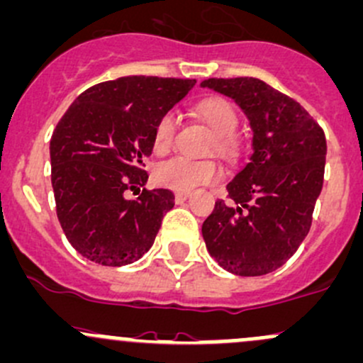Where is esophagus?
Returning <instances> with one entry per match:
<instances>
[{"label": "esophagus", "instance_id": "34e87169", "mask_svg": "<svg viewBox=\"0 0 363 363\" xmlns=\"http://www.w3.org/2000/svg\"><path fill=\"white\" fill-rule=\"evenodd\" d=\"M188 196L189 193H175V203H182Z\"/></svg>", "mask_w": 363, "mask_h": 363}]
</instances>
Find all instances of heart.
I'll return each instance as SVG.
<instances>
[{"label": "heart", "instance_id": "obj_1", "mask_svg": "<svg viewBox=\"0 0 363 363\" xmlns=\"http://www.w3.org/2000/svg\"><path fill=\"white\" fill-rule=\"evenodd\" d=\"M198 120L211 130L213 135L212 147L217 155L224 160H231L236 156L238 146L235 137L231 135L238 125V113L230 101L223 97L203 99L194 109ZM175 135V116L172 113L163 114L156 123L152 132V150L156 155H165L172 147ZM152 179L162 188L172 189V191L188 193L196 186L211 184L219 179V169L212 160H194L175 158L162 162L156 165L152 172Z\"/></svg>", "mask_w": 363, "mask_h": 363}]
</instances>
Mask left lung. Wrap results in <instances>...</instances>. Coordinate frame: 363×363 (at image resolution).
<instances>
[{
    "instance_id": "1",
    "label": "left lung",
    "mask_w": 363,
    "mask_h": 363,
    "mask_svg": "<svg viewBox=\"0 0 363 363\" xmlns=\"http://www.w3.org/2000/svg\"><path fill=\"white\" fill-rule=\"evenodd\" d=\"M203 89L233 99L245 113L252 155L228 182L201 226L211 255L240 277L280 268L311 226L325 172V133L289 95L257 78H208Z\"/></svg>"
}]
</instances>
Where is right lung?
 Masks as SVG:
<instances>
[{"mask_svg": "<svg viewBox=\"0 0 363 363\" xmlns=\"http://www.w3.org/2000/svg\"><path fill=\"white\" fill-rule=\"evenodd\" d=\"M196 79L123 76L76 97L50 140L52 188L64 235L83 257L125 266L151 249L170 189L123 193L147 182L144 158L163 114L188 95Z\"/></svg>", "mask_w": 363, "mask_h": 363, "instance_id": "1", "label": "right lung"}]
</instances>
